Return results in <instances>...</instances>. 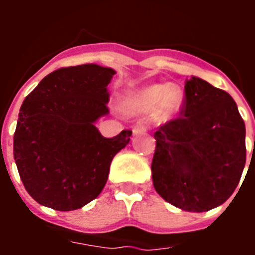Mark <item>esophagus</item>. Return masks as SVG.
Returning a JSON list of instances; mask_svg holds the SVG:
<instances>
[{
  "instance_id": "34e87169",
  "label": "esophagus",
  "mask_w": 255,
  "mask_h": 255,
  "mask_svg": "<svg viewBox=\"0 0 255 255\" xmlns=\"http://www.w3.org/2000/svg\"><path fill=\"white\" fill-rule=\"evenodd\" d=\"M145 130H147V125H145L143 121H139V123H136L134 126H132V132H134V135L143 134Z\"/></svg>"
}]
</instances>
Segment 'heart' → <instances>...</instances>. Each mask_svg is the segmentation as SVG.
Here are the masks:
<instances>
[{
	"label": "heart",
	"instance_id": "b5f03b06",
	"mask_svg": "<svg viewBox=\"0 0 255 255\" xmlns=\"http://www.w3.org/2000/svg\"><path fill=\"white\" fill-rule=\"evenodd\" d=\"M182 93L176 85L152 84L128 93L121 100V108L129 115H143L154 110L158 121H168L180 110Z\"/></svg>",
	"mask_w": 255,
	"mask_h": 255
}]
</instances>
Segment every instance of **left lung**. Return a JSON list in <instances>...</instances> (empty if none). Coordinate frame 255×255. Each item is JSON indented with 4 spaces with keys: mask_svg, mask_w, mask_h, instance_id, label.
I'll list each match as a JSON object with an SVG mask.
<instances>
[{
    "mask_svg": "<svg viewBox=\"0 0 255 255\" xmlns=\"http://www.w3.org/2000/svg\"><path fill=\"white\" fill-rule=\"evenodd\" d=\"M181 116L154 132L152 179L166 202L188 212L221 206L242 179L245 124L227 92L191 76Z\"/></svg>",
    "mask_w": 255,
    "mask_h": 255,
    "instance_id": "1",
    "label": "left lung"
}]
</instances>
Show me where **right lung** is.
Listing matches in <instances>:
<instances>
[{"label":"right lung","instance_id":"1","mask_svg":"<svg viewBox=\"0 0 255 255\" xmlns=\"http://www.w3.org/2000/svg\"><path fill=\"white\" fill-rule=\"evenodd\" d=\"M116 74L96 64L61 67L26 96L13 134L20 179L35 202L74 211L105 188L110 164L131 130L105 138L96 126L108 114L107 85Z\"/></svg>","mask_w":255,"mask_h":255}]
</instances>
